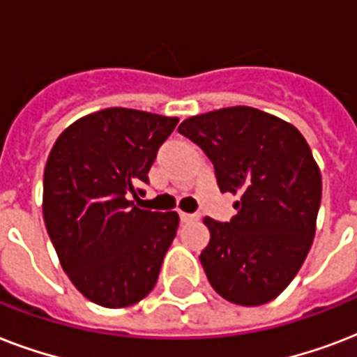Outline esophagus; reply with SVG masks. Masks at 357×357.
Returning a JSON list of instances; mask_svg holds the SVG:
<instances>
[{
    "label": "esophagus",
    "mask_w": 357,
    "mask_h": 357,
    "mask_svg": "<svg viewBox=\"0 0 357 357\" xmlns=\"http://www.w3.org/2000/svg\"><path fill=\"white\" fill-rule=\"evenodd\" d=\"M179 218H181V222H192V220H198V218H200V215H196V213L179 211Z\"/></svg>",
    "instance_id": "1"
}]
</instances>
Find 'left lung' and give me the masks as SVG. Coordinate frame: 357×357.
I'll use <instances>...</instances> for the list:
<instances>
[{"label":"left lung","instance_id":"1","mask_svg":"<svg viewBox=\"0 0 357 357\" xmlns=\"http://www.w3.org/2000/svg\"><path fill=\"white\" fill-rule=\"evenodd\" d=\"M178 131L211 159L220 192L238 198L229 222L204 218L207 280L234 304L271 302L298 274L315 237L322 178L310 144L293 123L246 105L190 116Z\"/></svg>","mask_w":357,"mask_h":357}]
</instances>
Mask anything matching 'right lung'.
I'll return each mask as SVG.
<instances>
[{
  "mask_svg": "<svg viewBox=\"0 0 357 357\" xmlns=\"http://www.w3.org/2000/svg\"><path fill=\"white\" fill-rule=\"evenodd\" d=\"M179 119L109 107L59 135L44 168L42 213L61 266L85 298L128 307L155 287L179 217L135 206Z\"/></svg>",
  "mask_w": 357,
  "mask_h": 357,
  "instance_id": "right-lung-1",
  "label": "right lung"
}]
</instances>
